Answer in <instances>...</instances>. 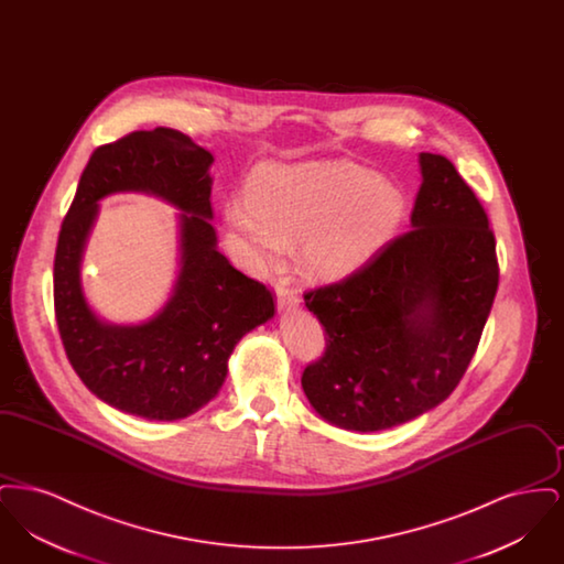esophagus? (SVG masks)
<instances>
[{
    "instance_id": "34e87169",
    "label": "esophagus",
    "mask_w": 564,
    "mask_h": 564,
    "mask_svg": "<svg viewBox=\"0 0 564 564\" xmlns=\"http://www.w3.org/2000/svg\"><path fill=\"white\" fill-rule=\"evenodd\" d=\"M297 294L294 290H290L288 285H276V308L279 311H290L297 306Z\"/></svg>"
}]
</instances>
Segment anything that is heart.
I'll return each mask as SVG.
<instances>
[{
  "instance_id": "1",
  "label": "heart",
  "mask_w": 564,
  "mask_h": 564,
  "mask_svg": "<svg viewBox=\"0 0 564 564\" xmlns=\"http://www.w3.org/2000/svg\"><path fill=\"white\" fill-rule=\"evenodd\" d=\"M403 217V189L350 161L264 164L251 173L247 198L224 205L226 228L256 267L276 264L295 245L297 272L311 281H338L368 264Z\"/></svg>"
}]
</instances>
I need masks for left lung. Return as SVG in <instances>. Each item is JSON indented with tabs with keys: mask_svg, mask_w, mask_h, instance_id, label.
Returning <instances> with one entry per match:
<instances>
[{
	"mask_svg": "<svg viewBox=\"0 0 564 564\" xmlns=\"http://www.w3.org/2000/svg\"><path fill=\"white\" fill-rule=\"evenodd\" d=\"M405 235L347 279L304 295L327 334L302 389L323 421L382 431L455 391L478 349L499 285L495 237L455 164L421 152Z\"/></svg>",
	"mask_w": 564,
	"mask_h": 564,
	"instance_id": "1",
	"label": "left lung"
}]
</instances>
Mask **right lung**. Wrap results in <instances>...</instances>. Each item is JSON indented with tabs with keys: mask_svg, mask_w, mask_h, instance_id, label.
<instances>
[{
	"mask_svg": "<svg viewBox=\"0 0 564 564\" xmlns=\"http://www.w3.org/2000/svg\"><path fill=\"white\" fill-rule=\"evenodd\" d=\"M212 164V152L164 127L101 145L58 232L54 313L65 352L93 395L148 421L186 419L212 402L239 340L274 315L269 290L217 249ZM122 191L156 195L181 209L174 290L156 316L129 326L104 321L80 288L98 203Z\"/></svg>",
	"mask_w": 564,
	"mask_h": 564,
	"instance_id": "add662e5",
	"label": "right lung"
}]
</instances>
